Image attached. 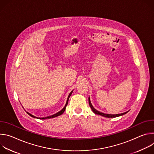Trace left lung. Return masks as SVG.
<instances>
[{
    "mask_svg": "<svg viewBox=\"0 0 154 154\" xmlns=\"http://www.w3.org/2000/svg\"><path fill=\"white\" fill-rule=\"evenodd\" d=\"M88 102H89V104H90V106L92 109V111L95 113V114H97V115H101L102 116H104V117H106V118H115V117H118V116H122L125 113H127L128 112H125V113H121V114H116V115H109V114H105V113H103L102 112H100L97 110H96V109L93 106L91 103V101H90V97L88 99Z\"/></svg>",
    "mask_w": 154,
    "mask_h": 154,
    "instance_id": "obj_1",
    "label": "left lung"
}]
</instances>
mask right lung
<instances>
[{"label":"right lung","mask_w":154,"mask_h":154,"mask_svg":"<svg viewBox=\"0 0 154 154\" xmlns=\"http://www.w3.org/2000/svg\"><path fill=\"white\" fill-rule=\"evenodd\" d=\"M72 91H72L71 93H70V94H69V96H68V99H67V101H66V105H65V106H64V107L61 109V111H60L59 112H58L57 113H56V114H54V115H51V116H48V117H45V118H38L39 119H50V118H55V117H57V116H60V115H62L63 113H64V110H65V109H66V106H67V105H68V100H69V97L71 96V94L72 93ZM27 114H29L30 116H32V117H33V118H36V117H35V116H34L33 115H31V114H30L29 113H28V112H27Z\"/></svg>","instance_id":"right-lung-1"}]
</instances>
